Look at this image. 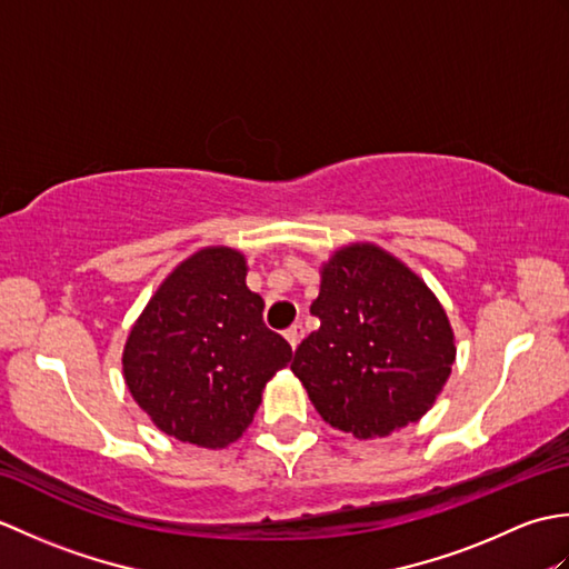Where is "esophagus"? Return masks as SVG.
<instances>
[{"label": "esophagus", "mask_w": 569, "mask_h": 569, "mask_svg": "<svg viewBox=\"0 0 569 569\" xmlns=\"http://www.w3.org/2000/svg\"><path fill=\"white\" fill-rule=\"evenodd\" d=\"M303 335H306V328L300 322H296L293 328H288L286 330V340H288V345H291L293 349L300 345V340H303Z\"/></svg>", "instance_id": "esophagus-1"}]
</instances>
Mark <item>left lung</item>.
Segmentation results:
<instances>
[{
	"label": "left lung",
	"instance_id": "left-lung-1",
	"mask_svg": "<svg viewBox=\"0 0 569 569\" xmlns=\"http://www.w3.org/2000/svg\"><path fill=\"white\" fill-rule=\"evenodd\" d=\"M320 276L310 306L320 330L291 365L312 406L332 428L365 440L420 420L457 355L440 300L377 244L337 249Z\"/></svg>",
	"mask_w": 569,
	"mask_h": 569
}]
</instances>
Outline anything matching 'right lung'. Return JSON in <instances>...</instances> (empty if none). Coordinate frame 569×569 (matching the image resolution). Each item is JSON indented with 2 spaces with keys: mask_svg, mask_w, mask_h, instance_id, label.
I'll return each instance as SVG.
<instances>
[{
  "mask_svg": "<svg viewBox=\"0 0 569 569\" xmlns=\"http://www.w3.org/2000/svg\"><path fill=\"white\" fill-rule=\"evenodd\" d=\"M261 312L237 249L204 247L168 273L122 355L127 389L156 428L210 450L241 438L266 381L293 357Z\"/></svg>",
  "mask_w": 569,
  "mask_h": 569,
  "instance_id": "obj_1",
  "label": "right lung"
}]
</instances>
